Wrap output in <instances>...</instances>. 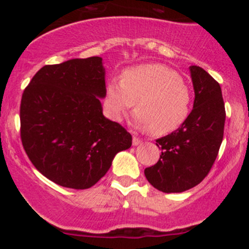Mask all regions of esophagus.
<instances>
[{"instance_id": "esophagus-1", "label": "esophagus", "mask_w": 249, "mask_h": 249, "mask_svg": "<svg viewBox=\"0 0 249 249\" xmlns=\"http://www.w3.org/2000/svg\"><path fill=\"white\" fill-rule=\"evenodd\" d=\"M141 143H142V140H141L140 137H137V136L132 137V144L139 145V144H141Z\"/></svg>"}]
</instances>
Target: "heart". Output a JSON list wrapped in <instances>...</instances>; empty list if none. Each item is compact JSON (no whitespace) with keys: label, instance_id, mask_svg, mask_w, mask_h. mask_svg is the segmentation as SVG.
<instances>
[{"label":"heart","instance_id":"1","mask_svg":"<svg viewBox=\"0 0 249 249\" xmlns=\"http://www.w3.org/2000/svg\"><path fill=\"white\" fill-rule=\"evenodd\" d=\"M135 102V125L159 136L185 122L192 92L175 70L161 64L139 65L125 70L123 78H112L106 91L107 112L115 122H120Z\"/></svg>","mask_w":249,"mask_h":249}]
</instances>
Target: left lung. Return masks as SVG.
I'll list each match as a JSON object with an SVG mask.
<instances>
[{
  "label": "left lung",
  "instance_id": "obj_1",
  "mask_svg": "<svg viewBox=\"0 0 249 249\" xmlns=\"http://www.w3.org/2000/svg\"><path fill=\"white\" fill-rule=\"evenodd\" d=\"M195 99L192 112L176 131L157 140L159 161L144 170L148 182L162 193H182L208 175L224 134L222 89L205 70L190 66Z\"/></svg>",
  "mask_w": 249,
  "mask_h": 249
}]
</instances>
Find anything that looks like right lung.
I'll list each match as a JSON object with an SVG mask.
<instances>
[{"label": "right lung", "mask_w": 249, "mask_h": 249, "mask_svg": "<svg viewBox=\"0 0 249 249\" xmlns=\"http://www.w3.org/2000/svg\"><path fill=\"white\" fill-rule=\"evenodd\" d=\"M102 57L42 67L24 90L20 136L27 157L48 179L88 189L131 147L132 137L102 113L106 97Z\"/></svg>", "instance_id": "1"}]
</instances>
